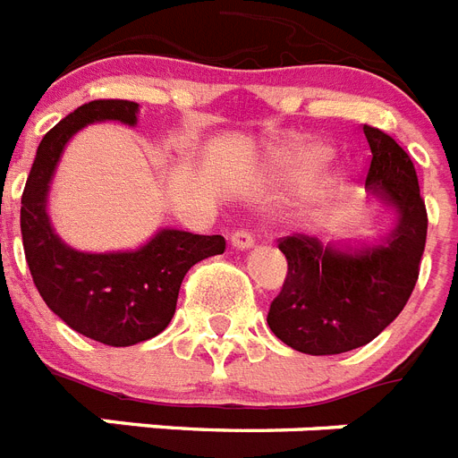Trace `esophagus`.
<instances>
[{
	"label": "esophagus",
	"mask_w": 458,
	"mask_h": 458,
	"mask_svg": "<svg viewBox=\"0 0 458 458\" xmlns=\"http://www.w3.org/2000/svg\"><path fill=\"white\" fill-rule=\"evenodd\" d=\"M232 246L239 248V250H248V248L255 246V236L248 229H236L232 233Z\"/></svg>",
	"instance_id": "34e87169"
}]
</instances>
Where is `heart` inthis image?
Returning <instances> with one entry per match:
<instances>
[{"label": "heart", "instance_id": "1", "mask_svg": "<svg viewBox=\"0 0 458 458\" xmlns=\"http://www.w3.org/2000/svg\"><path fill=\"white\" fill-rule=\"evenodd\" d=\"M324 148H291L279 153L276 158V172L284 177L302 179L307 172H312L324 160Z\"/></svg>", "mask_w": 458, "mask_h": 458}]
</instances>
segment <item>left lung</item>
<instances>
[{
  "mask_svg": "<svg viewBox=\"0 0 458 458\" xmlns=\"http://www.w3.org/2000/svg\"><path fill=\"white\" fill-rule=\"evenodd\" d=\"M371 163L367 189L397 212V225L374 246H324L293 233L279 241L288 274L267 324L305 354H340L367 345L404 310L419 279L428 215L407 151L378 127L364 125Z\"/></svg>",
  "mask_w": 458,
  "mask_h": 458,
  "instance_id": "left-lung-1",
  "label": "left lung"
}]
</instances>
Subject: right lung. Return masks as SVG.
<instances>
[{
  "label": "right lung",
  "mask_w": 458,
  "mask_h": 458,
  "mask_svg": "<svg viewBox=\"0 0 458 458\" xmlns=\"http://www.w3.org/2000/svg\"><path fill=\"white\" fill-rule=\"evenodd\" d=\"M137 113L134 101L98 98L65 115L39 141L21 199L25 259L42 300L72 331L111 347L137 345L165 331L186 272L226 246L225 236L182 229H160L137 250L120 252H82L58 239L47 196L65 144L91 123L134 127Z\"/></svg>",
  "instance_id": "obj_1"
}]
</instances>
